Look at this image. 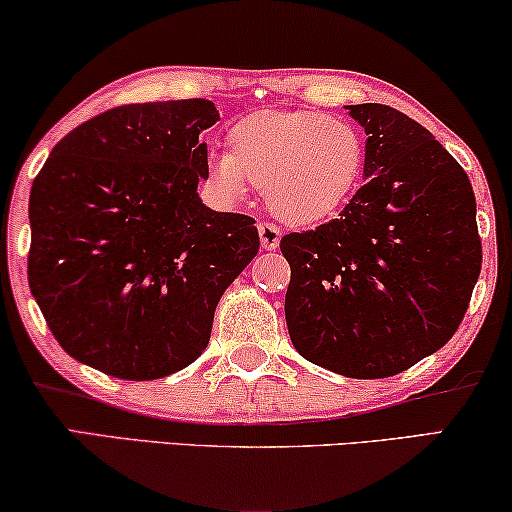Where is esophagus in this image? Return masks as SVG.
Wrapping results in <instances>:
<instances>
[{
	"instance_id": "obj_1",
	"label": "esophagus",
	"mask_w": 512,
	"mask_h": 512,
	"mask_svg": "<svg viewBox=\"0 0 512 512\" xmlns=\"http://www.w3.org/2000/svg\"><path fill=\"white\" fill-rule=\"evenodd\" d=\"M258 237H261V247L265 251H272L279 247V240H282V230H279L275 223H258Z\"/></svg>"
}]
</instances>
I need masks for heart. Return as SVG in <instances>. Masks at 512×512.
<instances>
[{
	"mask_svg": "<svg viewBox=\"0 0 512 512\" xmlns=\"http://www.w3.org/2000/svg\"><path fill=\"white\" fill-rule=\"evenodd\" d=\"M228 153L209 156V172L226 198H242L247 181L289 223L338 214L359 186L366 144L352 123L324 111H256L228 130Z\"/></svg>",
	"mask_w": 512,
	"mask_h": 512,
	"instance_id": "obj_1",
	"label": "heart"
}]
</instances>
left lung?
<instances>
[{"mask_svg":"<svg viewBox=\"0 0 512 512\" xmlns=\"http://www.w3.org/2000/svg\"><path fill=\"white\" fill-rule=\"evenodd\" d=\"M345 109L368 135L366 184L338 219L282 237L284 314L303 359L377 380L452 338L482 244L471 181L424 125L387 104Z\"/></svg>","mask_w":512,"mask_h":512,"instance_id":"1","label":"left lung"}]
</instances>
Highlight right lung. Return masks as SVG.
Here are the masks:
<instances>
[{
  "instance_id": "1",
  "label": "right lung",
  "mask_w": 512,
  "mask_h": 512,
  "mask_svg": "<svg viewBox=\"0 0 512 512\" xmlns=\"http://www.w3.org/2000/svg\"><path fill=\"white\" fill-rule=\"evenodd\" d=\"M209 100L125 104L53 146L30 193V291L69 356L121 380L191 366L258 254L244 214L202 205Z\"/></svg>"
}]
</instances>
